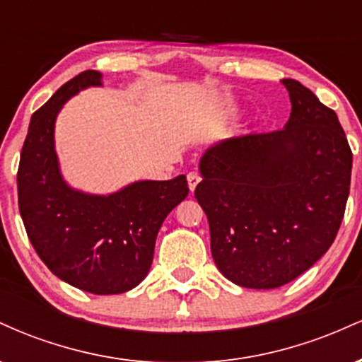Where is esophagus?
Masks as SVG:
<instances>
[{
    "mask_svg": "<svg viewBox=\"0 0 362 362\" xmlns=\"http://www.w3.org/2000/svg\"><path fill=\"white\" fill-rule=\"evenodd\" d=\"M187 182H189V189H190V192H194L195 187H197V185H199V182H201V177H199V173L190 172L189 175H187Z\"/></svg>",
    "mask_w": 362,
    "mask_h": 362,
    "instance_id": "obj_1",
    "label": "esophagus"
}]
</instances>
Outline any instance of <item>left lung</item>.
Here are the masks:
<instances>
[{"instance_id": "8db88e82", "label": "left lung", "mask_w": 362, "mask_h": 362, "mask_svg": "<svg viewBox=\"0 0 362 362\" xmlns=\"http://www.w3.org/2000/svg\"><path fill=\"white\" fill-rule=\"evenodd\" d=\"M282 131L219 141L199 161L195 199L228 281L274 289L323 257L342 223L352 153L337 114L296 80Z\"/></svg>"}]
</instances>
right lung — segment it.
<instances>
[{"instance_id":"obj_1","label":"right lung","mask_w":362,"mask_h":362,"mask_svg":"<svg viewBox=\"0 0 362 362\" xmlns=\"http://www.w3.org/2000/svg\"><path fill=\"white\" fill-rule=\"evenodd\" d=\"M102 73L88 69L32 115L20 155L18 207L28 240L54 276L93 294L131 291L148 276L158 231L189 194L185 175L136 180L112 194L74 189L61 172L56 120L64 103Z\"/></svg>"}]
</instances>
